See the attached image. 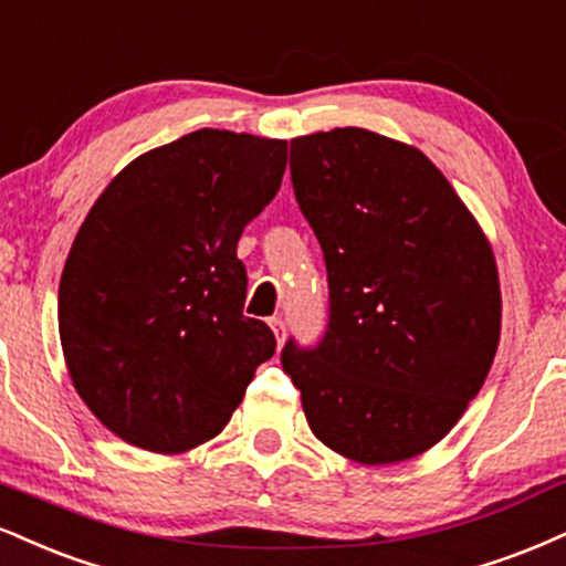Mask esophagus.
Returning <instances> with one entry per match:
<instances>
[{"label": "esophagus", "mask_w": 566, "mask_h": 566, "mask_svg": "<svg viewBox=\"0 0 566 566\" xmlns=\"http://www.w3.org/2000/svg\"><path fill=\"white\" fill-rule=\"evenodd\" d=\"M269 324H271V329H274V335H276V343L282 345V343H284V335H287V324H284L282 318H279V316L271 318Z\"/></svg>", "instance_id": "1"}]
</instances>
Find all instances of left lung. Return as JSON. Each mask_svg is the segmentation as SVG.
Segmentation results:
<instances>
[{
  "instance_id": "obj_1",
  "label": "left lung",
  "mask_w": 566,
  "mask_h": 566,
  "mask_svg": "<svg viewBox=\"0 0 566 566\" xmlns=\"http://www.w3.org/2000/svg\"><path fill=\"white\" fill-rule=\"evenodd\" d=\"M292 187L324 250L329 324L282 366L326 448L366 467L430 451L480 392L501 284L478 218L424 153L366 128L290 145Z\"/></svg>"
}]
</instances>
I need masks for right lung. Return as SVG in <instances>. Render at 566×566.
I'll list each match as a JSON object with an SVG mask.
<instances>
[{"label": "right lung", "mask_w": 566, "mask_h": 566, "mask_svg": "<svg viewBox=\"0 0 566 566\" xmlns=\"http://www.w3.org/2000/svg\"><path fill=\"white\" fill-rule=\"evenodd\" d=\"M287 142L200 128L128 163L67 253L60 343L88 411L128 446L184 453L227 427L274 332L242 316L244 227Z\"/></svg>", "instance_id": "right-lung-1"}]
</instances>
